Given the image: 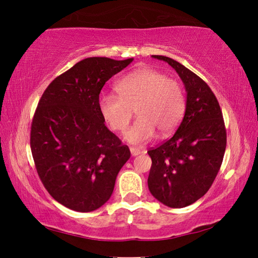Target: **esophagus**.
<instances>
[{
	"instance_id": "34e87169",
	"label": "esophagus",
	"mask_w": 258,
	"mask_h": 258,
	"mask_svg": "<svg viewBox=\"0 0 258 258\" xmlns=\"http://www.w3.org/2000/svg\"><path fill=\"white\" fill-rule=\"evenodd\" d=\"M130 150H131V154H132V156H138V155L141 154V150H140L139 148L131 147V148H130Z\"/></svg>"
}]
</instances>
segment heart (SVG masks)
<instances>
[{
	"label": "heart",
	"mask_w": 258,
	"mask_h": 258,
	"mask_svg": "<svg viewBox=\"0 0 258 258\" xmlns=\"http://www.w3.org/2000/svg\"><path fill=\"white\" fill-rule=\"evenodd\" d=\"M118 95L104 93L99 110L109 127L124 132L133 113L138 119L125 133L131 143L150 141L158 132L165 138L175 131L184 116L186 100L181 83L152 68H141L117 83Z\"/></svg>",
	"instance_id": "1"
}]
</instances>
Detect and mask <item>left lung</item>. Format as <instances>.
I'll return each instance as SVG.
<instances>
[{"label":"left lung","mask_w":258,"mask_h":258,"mask_svg":"<svg viewBox=\"0 0 258 258\" xmlns=\"http://www.w3.org/2000/svg\"><path fill=\"white\" fill-rule=\"evenodd\" d=\"M152 56L166 61L181 77L186 108L175 134L148 151L152 160L148 186L161 204L182 208L212 186L223 161L226 130L220 104L206 82L168 56Z\"/></svg>","instance_id":"left-lung-1"}]
</instances>
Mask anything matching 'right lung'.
<instances>
[{
    "label": "right lung",
    "instance_id": "obj_1",
    "mask_svg": "<svg viewBox=\"0 0 258 258\" xmlns=\"http://www.w3.org/2000/svg\"><path fill=\"white\" fill-rule=\"evenodd\" d=\"M132 61L86 58L55 77L38 101L30 127L36 171L52 197L73 211L106 204L131 157L104 125L98 103L106 82Z\"/></svg>",
    "mask_w": 258,
    "mask_h": 258
}]
</instances>
